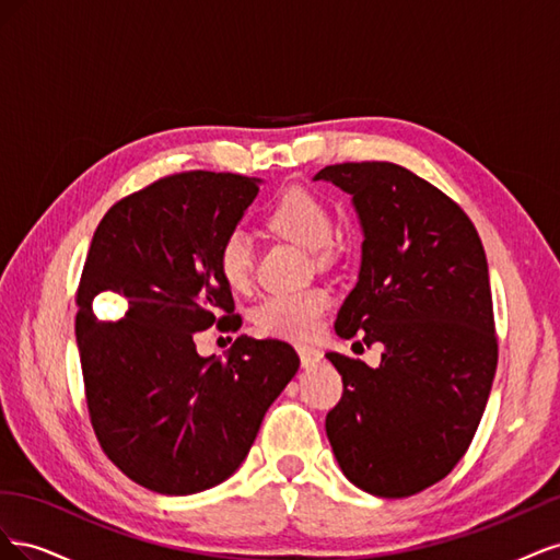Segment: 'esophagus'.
Returning a JSON list of instances; mask_svg holds the SVG:
<instances>
[{"mask_svg": "<svg viewBox=\"0 0 560 560\" xmlns=\"http://www.w3.org/2000/svg\"><path fill=\"white\" fill-rule=\"evenodd\" d=\"M296 352H299L303 369H313L315 364L322 362V352L317 348H313V346H296Z\"/></svg>", "mask_w": 560, "mask_h": 560, "instance_id": "34e87169", "label": "esophagus"}]
</instances>
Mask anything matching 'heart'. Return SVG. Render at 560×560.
<instances>
[{
	"instance_id": "1",
	"label": "heart",
	"mask_w": 560,
	"mask_h": 560,
	"mask_svg": "<svg viewBox=\"0 0 560 560\" xmlns=\"http://www.w3.org/2000/svg\"><path fill=\"white\" fill-rule=\"evenodd\" d=\"M268 226L301 247L319 254L327 252L334 231L329 208L306 189L284 191L268 212ZM217 268L229 290H247L252 282V243L243 231L229 233L219 245ZM329 303L331 299L325 290L273 294L254 313V322L266 336L301 341V338H313L319 331Z\"/></svg>"
}]
</instances>
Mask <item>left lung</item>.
<instances>
[{
    "mask_svg": "<svg viewBox=\"0 0 560 560\" xmlns=\"http://www.w3.org/2000/svg\"><path fill=\"white\" fill-rule=\"evenodd\" d=\"M352 198L362 226L358 284L341 338L383 346L381 364L327 352L343 397L327 436L346 479L378 498L442 481L479 428L498 366L488 261L460 206L395 163H338L313 177Z\"/></svg>",
    "mask_w": 560,
    "mask_h": 560,
    "instance_id": "1",
    "label": "left lung"
}]
</instances>
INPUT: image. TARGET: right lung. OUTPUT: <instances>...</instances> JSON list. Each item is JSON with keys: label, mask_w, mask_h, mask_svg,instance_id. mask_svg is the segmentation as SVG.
I'll list each match as a JSON object with an SVG mask.
<instances>
[{"label": "right lung", "mask_w": 560, "mask_h": 560, "mask_svg": "<svg viewBox=\"0 0 560 560\" xmlns=\"http://www.w3.org/2000/svg\"><path fill=\"white\" fill-rule=\"evenodd\" d=\"M259 184L206 171L159 179L103 217L83 264L74 331L93 430L128 479L161 495L226 481L299 371L276 338L238 336L224 360L194 343L212 325H241L217 252ZM103 291L127 301L121 320L96 319Z\"/></svg>", "instance_id": "1"}]
</instances>
